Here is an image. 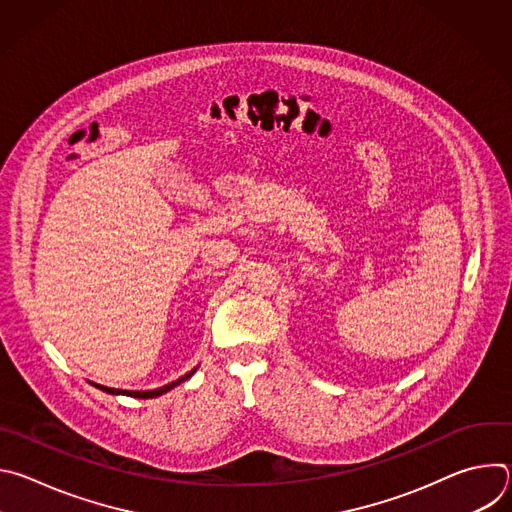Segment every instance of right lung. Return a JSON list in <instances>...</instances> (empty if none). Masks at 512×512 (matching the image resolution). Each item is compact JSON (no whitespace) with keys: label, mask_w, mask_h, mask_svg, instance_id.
<instances>
[{"label":"right lung","mask_w":512,"mask_h":512,"mask_svg":"<svg viewBox=\"0 0 512 512\" xmlns=\"http://www.w3.org/2000/svg\"><path fill=\"white\" fill-rule=\"evenodd\" d=\"M194 371H196V369H192L190 373H186V375H184V377H180L178 381L168 383V385H164V387H160V389H154V391H121V389H111V387H103V385H95V387H97V389H101V391H105V393H113V395H129V397H139V399H152V397H158V395L168 393L170 389H174L176 385H180L182 381H186L188 377H192V375H194Z\"/></svg>","instance_id":"1"}]
</instances>
